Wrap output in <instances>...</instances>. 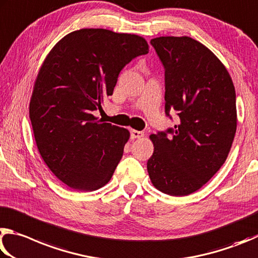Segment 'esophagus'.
<instances>
[{
  "label": "esophagus",
  "instance_id": "obj_1",
  "mask_svg": "<svg viewBox=\"0 0 258 258\" xmlns=\"http://www.w3.org/2000/svg\"><path fill=\"white\" fill-rule=\"evenodd\" d=\"M143 137H144V133L143 132H138V130H132V138L133 139L143 138Z\"/></svg>",
  "mask_w": 258,
  "mask_h": 258
}]
</instances>
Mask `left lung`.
I'll return each instance as SVG.
<instances>
[{
  "mask_svg": "<svg viewBox=\"0 0 258 258\" xmlns=\"http://www.w3.org/2000/svg\"><path fill=\"white\" fill-rule=\"evenodd\" d=\"M165 69V112H177L179 124L150 136L151 181L171 196H187L218 172L237 130L236 90L219 57L188 36L151 40Z\"/></svg>",
  "mask_w": 258,
  "mask_h": 258,
  "instance_id": "8db88e82",
  "label": "left lung"
}]
</instances>
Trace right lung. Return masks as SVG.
I'll return each instance as SVG.
<instances>
[{"label": "right lung", "instance_id": "obj_1", "mask_svg": "<svg viewBox=\"0 0 258 258\" xmlns=\"http://www.w3.org/2000/svg\"><path fill=\"white\" fill-rule=\"evenodd\" d=\"M148 47L142 36L84 28L66 35L45 57L29 117L40 156L68 187L93 191L111 180L130 133L93 111L113 94L124 66Z\"/></svg>", "mask_w": 258, "mask_h": 258}]
</instances>
